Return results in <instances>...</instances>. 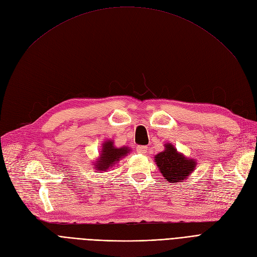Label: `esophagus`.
Listing matches in <instances>:
<instances>
[{
	"mask_svg": "<svg viewBox=\"0 0 257 257\" xmlns=\"http://www.w3.org/2000/svg\"><path fill=\"white\" fill-rule=\"evenodd\" d=\"M136 150H137V152L140 153V154H145V153H147V151H148V147L138 146V147L136 148Z\"/></svg>",
	"mask_w": 257,
	"mask_h": 257,
	"instance_id": "1",
	"label": "esophagus"
}]
</instances>
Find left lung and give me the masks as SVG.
I'll use <instances>...</instances> for the list:
<instances>
[{
    "instance_id": "left-lung-1",
    "label": "left lung",
    "mask_w": 257,
    "mask_h": 257,
    "mask_svg": "<svg viewBox=\"0 0 257 257\" xmlns=\"http://www.w3.org/2000/svg\"><path fill=\"white\" fill-rule=\"evenodd\" d=\"M155 161L162 176L172 183L186 179L196 168V162L182 156L170 143L166 145V150L157 154Z\"/></svg>"
}]
</instances>
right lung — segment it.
Masks as SVG:
<instances>
[{"mask_svg":"<svg viewBox=\"0 0 257 257\" xmlns=\"http://www.w3.org/2000/svg\"><path fill=\"white\" fill-rule=\"evenodd\" d=\"M128 152L130 150L126 147L115 148L111 141H107L102 147V154L96 168L100 171H106L109 167H112V164L123 158V156H126Z\"/></svg>","mask_w":257,"mask_h":257,"instance_id":"add662e5","label":"right lung"}]
</instances>
